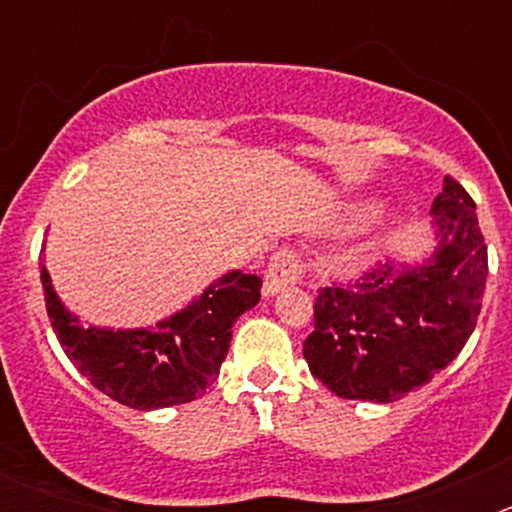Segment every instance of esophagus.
<instances>
[{
  "label": "esophagus",
  "mask_w": 512,
  "mask_h": 512,
  "mask_svg": "<svg viewBox=\"0 0 512 512\" xmlns=\"http://www.w3.org/2000/svg\"><path fill=\"white\" fill-rule=\"evenodd\" d=\"M302 274V261L297 256V251L292 248H279L274 256H271L269 266H266V274H264V295L271 297L282 292L284 287H295L300 284Z\"/></svg>",
  "instance_id": "34e87169"
}]
</instances>
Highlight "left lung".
<instances>
[{"instance_id": "left-lung-1", "label": "left lung", "mask_w": 512, "mask_h": 512, "mask_svg": "<svg viewBox=\"0 0 512 512\" xmlns=\"http://www.w3.org/2000/svg\"><path fill=\"white\" fill-rule=\"evenodd\" d=\"M438 246L423 264L382 266L318 292L302 354L346 400L395 402L431 382L472 336L487 282L477 205L456 179L433 200Z\"/></svg>"}]
</instances>
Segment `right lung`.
Wrapping results in <instances>:
<instances>
[{
	"label": "right lung",
	"instance_id": "right-lung-1",
	"mask_svg": "<svg viewBox=\"0 0 512 512\" xmlns=\"http://www.w3.org/2000/svg\"><path fill=\"white\" fill-rule=\"evenodd\" d=\"M45 310L63 351L84 377L120 405L158 410L197 400L220 374L233 323L261 297L256 274L230 271L197 300L148 328H97L66 310L40 261Z\"/></svg>",
	"mask_w": 512,
	"mask_h": 512
}]
</instances>
